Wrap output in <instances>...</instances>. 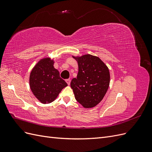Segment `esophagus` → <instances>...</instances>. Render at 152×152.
I'll list each match as a JSON object with an SVG mask.
<instances>
[{
  "mask_svg": "<svg viewBox=\"0 0 152 152\" xmlns=\"http://www.w3.org/2000/svg\"><path fill=\"white\" fill-rule=\"evenodd\" d=\"M66 83L68 84V85H70V79H66Z\"/></svg>",
  "mask_w": 152,
  "mask_h": 152,
  "instance_id": "esophagus-1",
  "label": "esophagus"
}]
</instances>
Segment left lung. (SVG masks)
Returning a JSON list of instances; mask_svg holds the SVG:
<instances>
[{"label": "left lung", "mask_w": 152, "mask_h": 152, "mask_svg": "<svg viewBox=\"0 0 152 152\" xmlns=\"http://www.w3.org/2000/svg\"><path fill=\"white\" fill-rule=\"evenodd\" d=\"M73 58L79 65L77 78H73L70 83L75 99L84 108L94 107L103 99L108 89V68L98 57L93 55Z\"/></svg>", "instance_id": "obj_1"}]
</instances>
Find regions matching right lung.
<instances>
[{
  "instance_id": "right-lung-1",
  "label": "right lung",
  "mask_w": 152,
  "mask_h": 152,
  "mask_svg": "<svg viewBox=\"0 0 152 152\" xmlns=\"http://www.w3.org/2000/svg\"><path fill=\"white\" fill-rule=\"evenodd\" d=\"M53 65L54 61L50 58L42 59L30 73V89L35 97L44 104L53 102L68 86Z\"/></svg>"
}]
</instances>
